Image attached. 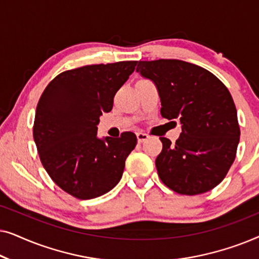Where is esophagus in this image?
Here are the masks:
<instances>
[{"instance_id":"34e87169","label":"esophagus","mask_w":259,"mask_h":259,"mask_svg":"<svg viewBox=\"0 0 259 259\" xmlns=\"http://www.w3.org/2000/svg\"><path fill=\"white\" fill-rule=\"evenodd\" d=\"M148 134L146 133H143V132H138L137 133V139H138V143H144L145 140L148 139Z\"/></svg>"}]
</instances>
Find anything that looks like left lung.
<instances>
[{
	"label": "left lung",
	"mask_w": 259,
	"mask_h": 259,
	"mask_svg": "<svg viewBox=\"0 0 259 259\" xmlns=\"http://www.w3.org/2000/svg\"><path fill=\"white\" fill-rule=\"evenodd\" d=\"M137 72L157 87L162 118L182 125L176 144L160 138L155 166L161 182L187 196L212 190L225 178L239 143L229 90L208 70L182 60L139 61Z\"/></svg>",
	"instance_id": "obj_1"
}]
</instances>
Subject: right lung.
Instances as JSON below:
<instances>
[{
    "mask_svg": "<svg viewBox=\"0 0 259 259\" xmlns=\"http://www.w3.org/2000/svg\"><path fill=\"white\" fill-rule=\"evenodd\" d=\"M137 63L66 70L49 82L38 100L33 128L38 155L53 182L73 197H100L121 179L137 145L136 134L99 138L98 125L102 113L112 111L115 93Z\"/></svg>",
    "mask_w": 259,
    "mask_h": 259,
    "instance_id": "obj_1",
    "label": "right lung"
}]
</instances>
